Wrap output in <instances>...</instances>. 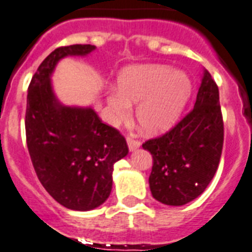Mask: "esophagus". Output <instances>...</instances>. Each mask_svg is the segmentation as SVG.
Returning a JSON list of instances; mask_svg holds the SVG:
<instances>
[{
	"instance_id": "obj_1",
	"label": "esophagus",
	"mask_w": 252,
	"mask_h": 252,
	"mask_svg": "<svg viewBox=\"0 0 252 252\" xmlns=\"http://www.w3.org/2000/svg\"><path fill=\"white\" fill-rule=\"evenodd\" d=\"M127 145L128 149H130L131 152H134V150H136L137 148L140 147L141 143L139 140H136V139H134V137H127Z\"/></svg>"
}]
</instances>
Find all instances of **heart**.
Instances as JSON below:
<instances>
[{"instance_id": "b5f03b06", "label": "heart", "mask_w": 252, "mask_h": 252, "mask_svg": "<svg viewBox=\"0 0 252 252\" xmlns=\"http://www.w3.org/2000/svg\"><path fill=\"white\" fill-rule=\"evenodd\" d=\"M118 90L108 94L109 118L113 124L127 121L131 104H137L141 130L159 134L168 130L181 115L191 93L188 75L165 64H140L122 71Z\"/></svg>"}]
</instances>
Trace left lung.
Segmentation results:
<instances>
[{
	"instance_id": "left-lung-1",
	"label": "left lung",
	"mask_w": 252,
	"mask_h": 252,
	"mask_svg": "<svg viewBox=\"0 0 252 252\" xmlns=\"http://www.w3.org/2000/svg\"><path fill=\"white\" fill-rule=\"evenodd\" d=\"M223 140L219 90L205 70L193 108L165 134L143 144L153 157V197L180 206L201 195L218 169Z\"/></svg>"
}]
</instances>
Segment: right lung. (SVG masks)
Returning <instances> with one entry per match:
<instances>
[{"label":"right lung","instance_id":"add662e5","mask_svg":"<svg viewBox=\"0 0 252 252\" xmlns=\"http://www.w3.org/2000/svg\"><path fill=\"white\" fill-rule=\"evenodd\" d=\"M92 44L59 47L39 64L28 88L25 134L40 184L53 199L72 210H92L108 199L113 165L128 147L117 128L103 124L92 108L61 105L51 74L66 56H85Z\"/></svg>","mask_w":252,"mask_h":252}]
</instances>
